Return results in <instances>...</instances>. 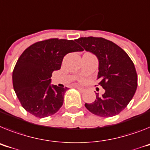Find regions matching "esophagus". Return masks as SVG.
<instances>
[{"mask_svg": "<svg viewBox=\"0 0 150 150\" xmlns=\"http://www.w3.org/2000/svg\"><path fill=\"white\" fill-rule=\"evenodd\" d=\"M75 87H76V89H78V90L80 91V92H81V93H83V92H85V90H86L85 89H83V88L80 87V86H75Z\"/></svg>", "mask_w": 150, "mask_h": 150, "instance_id": "34e87169", "label": "esophagus"}]
</instances>
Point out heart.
<instances>
[{"instance_id":"obj_1","label":"heart","mask_w":150,"mask_h":150,"mask_svg":"<svg viewBox=\"0 0 150 150\" xmlns=\"http://www.w3.org/2000/svg\"><path fill=\"white\" fill-rule=\"evenodd\" d=\"M80 81H81V82H83V80H80Z\"/></svg>"}]
</instances>
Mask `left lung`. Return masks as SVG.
Instances as JSON below:
<instances>
[{
  "instance_id": "left-lung-1",
  "label": "left lung",
  "mask_w": 150,
  "mask_h": 150,
  "mask_svg": "<svg viewBox=\"0 0 150 150\" xmlns=\"http://www.w3.org/2000/svg\"><path fill=\"white\" fill-rule=\"evenodd\" d=\"M87 52L98 57V85L105 89L102 96L96 93L86 108L100 117L118 115L134 97L137 87V74L132 60L118 45L101 37H81L76 39Z\"/></svg>"
}]
</instances>
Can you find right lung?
Listing matches in <instances>:
<instances>
[{"label":"right lung","instance_id":"obj_1","mask_svg":"<svg viewBox=\"0 0 150 150\" xmlns=\"http://www.w3.org/2000/svg\"><path fill=\"white\" fill-rule=\"evenodd\" d=\"M82 51L75 41L53 38L35 42L22 53L13 71V86L26 112L42 118L61 108L67 88L51 86V76L61 69L67 54Z\"/></svg>","mask_w":150,"mask_h":150}]
</instances>
